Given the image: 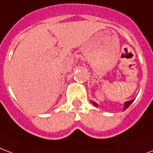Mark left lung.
<instances>
[{"mask_svg": "<svg viewBox=\"0 0 153 153\" xmlns=\"http://www.w3.org/2000/svg\"><path fill=\"white\" fill-rule=\"evenodd\" d=\"M133 101H134V100H130V101H127V102L124 103V108H123V111H125L126 109H127V108H128V107H129V106L131 105V103L133 102ZM92 103L95 105V106H98L97 103H95V102H92Z\"/></svg>", "mask_w": 153, "mask_h": 153, "instance_id": "1", "label": "left lung"}]
</instances>
